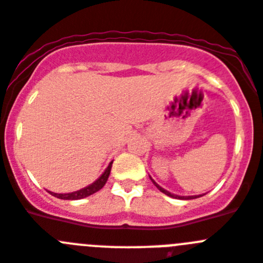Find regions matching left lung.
I'll return each instance as SVG.
<instances>
[{
	"label": "left lung",
	"instance_id": "left-lung-1",
	"mask_svg": "<svg viewBox=\"0 0 263 263\" xmlns=\"http://www.w3.org/2000/svg\"><path fill=\"white\" fill-rule=\"evenodd\" d=\"M153 183H154V184H155V185H157V188H158V190H159V191H160V192H163V194H166V195H167V196L175 197V199H176V197H180V199H184V200H190V199H196V197H200V196H203V195H200V196H176V195H173V194H170V192H168V191H166V190H163V188H162V187H159V185H158V184H157V183H155V182H154V180H153Z\"/></svg>",
	"mask_w": 263,
	"mask_h": 263
}]
</instances>
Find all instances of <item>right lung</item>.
Listing matches in <instances>:
<instances>
[{"mask_svg": "<svg viewBox=\"0 0 263 263\" xmlns=\"http://www.w3.org/2000/svg\"><path fill=\"white\" fill-rule=\"evenodd\" d=\"M110 170H111V163L109 164L108 168L105 170V173L100 176L96 182L92 183V184L88 185V187L83 188V190H80V191L71 192V194H53V192H51V195L55 197H59V199H64V200H79V199H84V197L90 196V195H93L95 192L100 191V190L105 185L106 180H108L109 178V174H110Z\"/></svg>", "mask_w": 263, "mask_h": 263, "instance_id": "1", "label": "right lung"}]
</instances>
